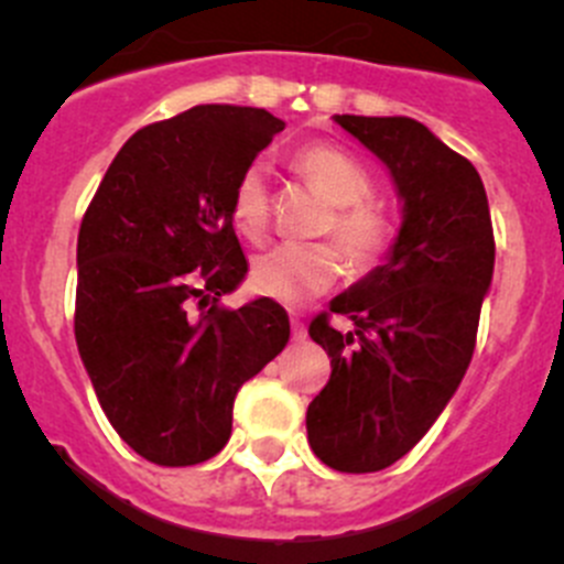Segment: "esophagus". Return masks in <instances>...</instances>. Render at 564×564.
I'll list each match as a JSON object with an SVG mask.
<instances>
[{
  "mask_svg": "<svg viewBox=\"0 0 564 564\" xmlns=\"http://www.w3.org/2000/svg\"><path fill=\"white\" fill-rule=\"evenodd\" d=\"M305 338H308V329H305V322L300 316H292V340L303 344Z\"/></svg>",
  "mask_w": 564,
  "mask_h": 564,
  "instance_id": "esophagus-1",
  "label": "esophagus"
}]
</instances>
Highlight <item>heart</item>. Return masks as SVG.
<instances>
[{
	"label": "heart",
	"instance_id": "obj_1",
	"mask_svg": "<svg viewBox=\"0 0 564 564\" xmlns=\"http://www.w3.org/2000/svg\"><path fill=\"white\" fill-rule=\"evenodd\" d=\"M292 166L333 204L318 226V235L335 240L341 250L333 242H286L261 253L250 267V286L261 297L286 305L305 303L327 292L344 275V259L355 272L377 270L395 242V220L382 204L371 202V174L349 152L316 141L294 152ZM231 224L250 242L264 240L270 229V187L259 163L237 176L231 191Z\"/></svg>",
	"mask_w": 564,
	"mask_h": 564
}]
</instances>
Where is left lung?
Listing matches in <instances>:
<instances>
[{"label":"left lung","instance_id":"8db88e82","mask_svg":"<svg viewBox=\"0 0 564 564\" xmlns=\"http://www.w3.org/2000/svg\"><path fill=\"white\" fill-rule=\"evenodd\" d=\"M335 122L390 169L403 198L390 259L308 327L333 368L305 414L311 451L329 469L366 475L406 456L458 390L491 286L494 229L477 169L417 119ZM329 313L356 329L335 330Z\"/></svg>","mask_w":564,"mask_h":564}]
</instances>
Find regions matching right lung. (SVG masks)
Here are the masks:
<instances>
[{
	"instance_id": "obj_1",
	"label": "right lung",
	"mask_w": 564,
	"mask_h": 564,
	"mask_svg": "<svg viewBox=\"0 0 564 564\" xmlns=\"http://www.w3.org/2000/svg\"><path fill=\"white\" fill-rule=\"evenodd\" d=\"M286 128L264 108L193 106L135 130L78 229L76 344L108 423L141 458L224 451L235 395L289 340L270 297L218 303L246 278L231 191Z\"/></svg>"
}]
</instances>
